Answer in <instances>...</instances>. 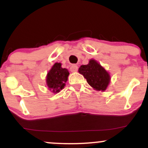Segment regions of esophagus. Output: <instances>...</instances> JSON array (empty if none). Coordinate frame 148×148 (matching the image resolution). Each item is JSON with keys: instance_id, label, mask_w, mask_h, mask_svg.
<instances>
[{"instance_id": "obj_1", "label": "esophagus", "mask_w": 148, "mask_h": 148, "mask_svg": "<svg viewBox=\"0 0 148 148\" xmlns=\"http://www.w3.org/2000/svg\"><path fill=\"white\" fill-rule=\"evenodd\" d=\"M70 71L72 72H76L78 71V66L76 64H72L70 67Z\"/></svg>"}]
</instances>
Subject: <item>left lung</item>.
Masks as SVG:
<instances>
[{
  "instance_id": "8db88e82",
  "label": "left lung",
  "mask_w": 148,
  "mask_h": 148,
  "mask_svg": "<svg viewBox=\"0 0 148 148\" xmlns=\"http://www.w3.org/2000/svg\"><path fill=\"white\" fill-rule=\"evenodd\" d=\"M79 72L84 75L88 84L97 90L104 91L110 82L108 73L95 60H90L86 65H81Z\"/></svg>"
}]
</instances>
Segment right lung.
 Wrapping results in <instances>:
<instances>
[{
    "instance_id": "right-lung-1",
    "label": "right lung",
    "mask_w": 148,
    "mask_h": 148,
    "mask_svg": "<svg viewBox=\"0 0 148 148\" xmlns=\"http://www.w3.org/2000/svg\"><path fill=\"white\" fill-rule=\"evenodd\" d=\"M69 73L67 69L62 68L60 63L54 64L47 76V84L54 93L59 92L65 86Z\"/></svg>"
}]
</instances>
